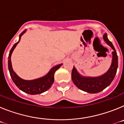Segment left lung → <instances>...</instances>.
I'll return each mask as SVG.
<instances>
[{
	"label": "left lung",
	"mask_w": 124,
	"mask_h": 124,
	"mask_svg": "<svg viewBox=\"0 0 124 124\" xmlns=\"http://www.w3.org/2000/svg\"><path fill=\"white\" fill-rule=\"evenodd\" d=\"M103 39L107 45L111 48L112 58L110 68L102 75L96 77L84 76L80 74L74 66L72 70L71 78L76 86L81 90L91 94H95L102 91L109 86L112 82L118 68V56L114 46L107 38V33L103 35Z\"/></svg>",
	"instance_id": "obj_1"
}]
</instances>
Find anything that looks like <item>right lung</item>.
<instances>
[{"label": "right lung", "mask_w": 124, "mask_h": 124, "mask_svg": "<svg viewBox=\"0 0 124 124\" xmlns=\"http://www.w3.org/2000/svg\"><path fill=\"white\" fill-rule=\"evenodd\" d=\"M27 30H25L22 33L19 35V40L16 43L14 44L12 49L10 50L8 55V67L9 70L11 78L13 80L14 83L18 88L23 92L31 95L40 94L48 90L52 86L53 83L54 82V74L57 70H58L63 64H60L56 65L52 68L49 71V72L46 75L43 77L35 79L32 80H25L22 79L17 75L14 71L12 68V62H11V56L15 47L17 46L18 43L20 41L22 36L25 33Z\"/></svg>", "instance_id": "right-lung-1"}]
</instances>
